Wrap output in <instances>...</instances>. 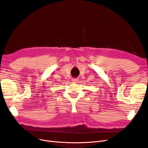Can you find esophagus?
<instances>
[{"label": "esophagus", "mask_w": 148, "mask_h": 148, "mask_svg": "<svg viewBox=\"0 0 148 148\" xmlns=\"http://www.w3.org/2000/svg\"><path fill=\"white\" fill-rule=\"evenodd\" d=\"M71 81H72V82H73V83H76L78 81V78H73L72 79H71Z\"/></svg>", "instance_id": "obj_1"}]
</instances>
